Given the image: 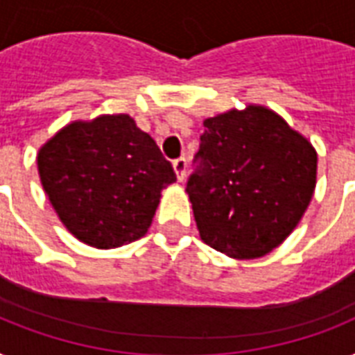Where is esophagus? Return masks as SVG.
I'll return each mask as SVG.
<instances>
[{
  "mask_svg": "<svg viewBox=\"0 0 355 355\" xmlns=\"http://www.w3.org/2000/svg\"><path fill=\"white\" fill-rule=\"evenodd\" d=\"M173 169H175V175H177L178 182H184L186 180V169H188V162L186 158H177L173 162Z\"/></svg>",
  "mask_w": 355,
  "mask_h": 355,
  "instance_id": "esophagus-1",
  "label": "esophagus"
}]
</instances>
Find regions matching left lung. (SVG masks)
<instances>
[{
  "mask_svg": "<svg viewBox=\"0 0 355 355\" xmlns=\"http://www.w3.org/2000/svg\"><path fill=\"white\" fill-rule=\"evenodd\" d=\"M197 169L186 193L200 239L236 259H254L286 241L308 210L317 150L261 105L205 119Z\"/></svg>",
  "mask_w": 355,
  "mask_h": 355,
  "instance_id": "obj_1",
  "label": "left lung"
}]
</instances>
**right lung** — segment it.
I'll list each match as a JSON object with an SVG mask.
<instances>
[{"mask_svg": "<svg viewBox=\"0 0 355 355\" xmlns=\"http://www.w3.org/2000/svg\"><path fill=\"white\" fill-rule=\"evenodd\" d=\"M36 164L58 219L96 248L144 237L162 189L177 180L155 139L128 114L68 123L38 149Z\"/></svg>", "mask_w": 355, "mask_h": 355, "instance_id": "add662e5", "label": "right lung"}]
</instances>
